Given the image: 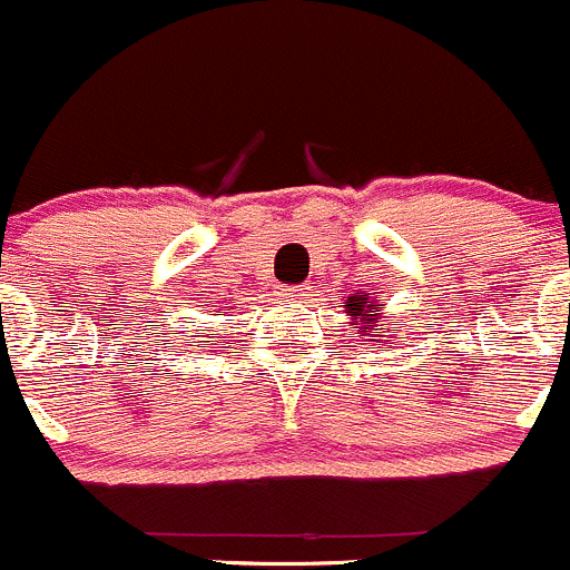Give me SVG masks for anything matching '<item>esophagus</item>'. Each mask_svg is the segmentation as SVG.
Masks as SVG:
<instances>
[{
    "label": "esophagus",
    "instance_id": "1",
    "mask_svg": "<svg viewBox=\"0 0 570 570\" xmlns=\"http://www.w3.org/2000/svg\"><path fill=\"white\" fill-rule=\"evenodd\" d=\"M279 293H283L287 302H302V298L313 296V285H287Z\"/></svg>",
    "mask_w": 570,
    "mask_h": 570
}]
</instances>
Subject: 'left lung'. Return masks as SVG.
<instances>
[{
  "label": "left lung",
  "instance_id": "left-lung-1",
  "mask_svg": "<svg viewBox=\"0 0 570 570\" xmlns=\"http://www.w3.org/2000/svg\"><path fill=\"white\" fill-rule=\"evenodd\" d=\"M346 307H348L346 313L348 315H357L360 324H363V326H354V330H360V332H363V335H368V332L376 326V318H380V307H382V304H374L368 296H348ZM371 337H376V335H371Z\"/></svg>",
  "mask_w": 570,
  "mask_h": 570
}]
</instances>
